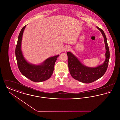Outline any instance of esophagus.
<instances>
[{"label": "esophagus", "mask_w": 120, "mask_h": 120, "mask_svg": "<svg viewBox=\"0 0 120 120\" xmlns=\"http://www.w3.org/2000/svg\"><path fill=\"white\" fill-rule=\"evenodd\" d=\"M70 47L69 46H65L64 48V49L63 50H64V51L67 52L70 50Z\"/></svg>", "instance_id": "esophagus-1"}]
</instances>
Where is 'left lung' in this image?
Returning <instances> with one entry per match:
<instances>
[{
    "label": "left lung",
    "mask_w": 120,
    "mask_h": 120,
    "mask_svg": "<svg viewBox=\"0 0 120 120\" xmlns=\"http://www.w3.org/2000/svg\"><path fill=\"white\" fill-rule=\"evenodd\" d=\"M104 37L106 52V59L102 65L96 68H89L83 65L71 52H68L69 70L71 76L75 80L84 83H90L101 78L106 72L109 65L110 52L104 31L97 26Z\"/></svg>",
    "instance_id": "left-lung-1"
}]
</instances>
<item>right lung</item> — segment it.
Listing matches in <instances>:
<instances>
[{
  "label": "right lung",
  "mask_w": 120,
  "mask_h": 120,
  "mask_svg": "<svg viewBox=\"0 0 120 120\" xmlns=\"http://www.w3.org/2000/svg\"><path fill=\"white\" fill-rule=\"evenodd\" d=\"M26 26L22 29L18 35L16 47L15 54L18 68L21 73L34 82H40L49 79L52 74L54 64L59 55L49 57L39 65H32L28 63L23 57L21 51V43L24 30Z\"/></svg>",
  "instance_id": "add662e5"
}]
</instances>
